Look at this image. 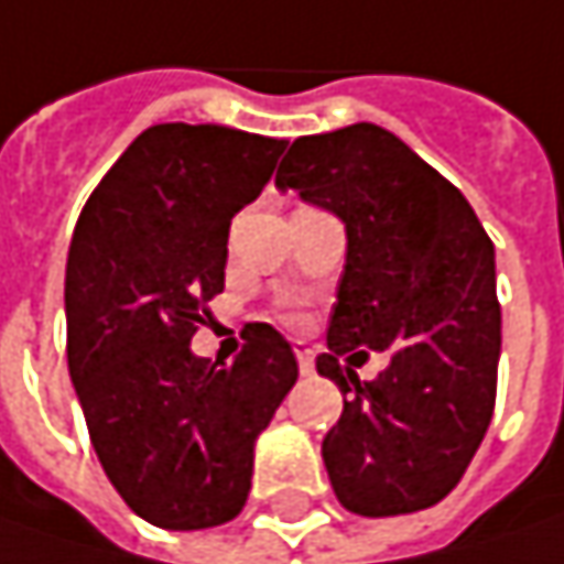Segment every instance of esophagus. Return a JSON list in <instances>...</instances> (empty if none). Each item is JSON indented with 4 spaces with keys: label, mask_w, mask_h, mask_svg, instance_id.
I'll use <instances>...</instances> for the list:
<instances>
[{
    "label": "esophagus",
    "mask_w": 564,
    "mask_h": 564,
    "mask_svg": "<svg viewBox=\"0 0 564 564\" xmlns=\"http://www.w3.org/2000/svg\"><path fill=\"white\" fill-rule=\"evenodd\" d=\"M293 355H296V361H300V375L310 378V375H313V351H310L303 341H296V345H293Z\"/></svg>",
    "instance_id": "obj_1"
}]
</instances>
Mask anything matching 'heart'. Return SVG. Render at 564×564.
I'll use <instances>...</instances> for the list:
<instances>
[{
	"mask_svg": "<svg viewBox=\"0 0 564 564\" xmlns=\"http://www.w3.org/2000/svg\"><path fill=\"white\" fill-rule=\"evenodd\" d=\"M296 319H300V316H296Z\"/></svg>",
	"mask_w": 564,
	"mask_h": 564,
	"instance_id": "heart-1",
	"label": "heart"
}]
</instances>
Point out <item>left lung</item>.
I'll use <instances>...</instances> for the list:
<instances>
[{
    "instance_id": "1",
    "label": "left lung",
    "mask_w": 564,
    "mask_h": 564,
    "mask_svg": "<svg viewBox=\"0 0 564 564\" xmlns=\"http://www.w3.org/2000/svg\"><path fill=\"white\" fill-rule=\"evenodd\" d=\"M278 186L335 213L348 235L329 351L316 358L348 393L323 438L335 497L358 517L426 510L462 481L494 416V245L458 186L371 122L296 138ZM368 347L391 365L358 382L344 358Z\"/></svg>"
}]
</instances>
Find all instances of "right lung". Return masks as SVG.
Segmentation results:
<instances>
[{
    "instance_id": "1",
    "label": "right lung",
    "mask_w": 564,
    "mask_h": 564,
    "mask_svg": "<svg viewBox=\"0 0 564 564\" xmlns=\"http://www.w3.org/2000/svg\"><path fill=\"white\" fill-rule=\"evenodd\" d=\"M286 141L164 122L86 199L67 254V365L106 478L161 530L241 513L254 438L296 384L290 341L245 326L229 368L189 351L226 286L231 216L258 199Z\"/></svg>"
}]
</instances>
